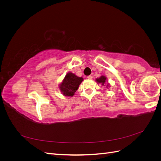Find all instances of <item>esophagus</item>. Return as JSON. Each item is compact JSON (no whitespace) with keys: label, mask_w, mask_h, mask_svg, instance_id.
Here are the masks:
<instances>
[{"label":"esophagus","mask_w":161,"mask_h":161,"mask_svg":"<svg viewBox=\"0 0 161 161\" xmlns=\"http://www.w3.org/2000/svg\"><path fill=\"white\" fill-rule=\"evenodd\" d=\"M87 79H92V76L91 75H89V76H87Z\"/></svg>","instance_id":"obj_1"}]
</instances>
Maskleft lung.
<instances>
[{
	"label": "left lung",
	"instance_id": "obj_1",
	"mask_svg": "<svg viewBox=\"0 0 161 161\" xmlns=\"http://www.w3.org/2000/svg\"><path fill=\"white\" fill-rule=\"evenodd\" d=\"M96 82H97V83H100L102 85H104V84L105 83V82L107 81V78L104 76H101V77L98 78V79H96ZM109 85V84L108 83V85H107V88H108V86ZM105 86V85H104Z\"/></svg>",
	"mask_w": 161,
	"mask_h": 161
}]
</instances>
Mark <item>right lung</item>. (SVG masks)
<instances>
[{
    "mask_svg": "<svg viewBox=\"0 0 161 161\" xmlns=\"http://www.w3.org/2000/svg\"><path fill=\"white\" fill-rule=\"evenodd\" d=\"M82 80L83 79L82 77L77 76L72 72H68L60 85L59 89L62 92V95L67 97H72Z\"/></svg>",
    "mask_w": 161,
    "mask_h": 161,
    "instance_id": "right-lung-1",
    "label": "right lung"
}]
</instances>
